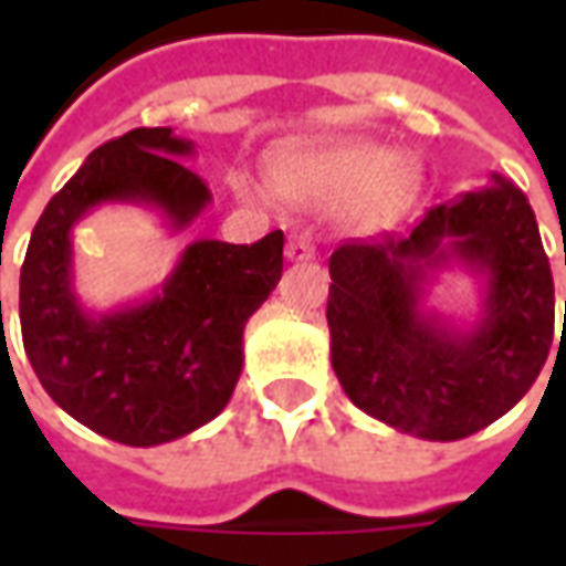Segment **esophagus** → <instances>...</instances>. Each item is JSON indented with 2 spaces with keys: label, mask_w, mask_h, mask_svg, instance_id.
<instances>
[{
  "label": "esophagus",
  "mask_w": 566,
  "mask_h": 566,
  "mask_svg": "<svg viewBox=\"0 0 566 566\" xmlns=\"http://www.w3.org/2000/svg\"><path fill=\"white\" fill-rule=\"evenodd\" d=\"M284 254H287V260H294V263H303V260L315 258V239H312V230H306V227H294L291 235H287Z\"/></svg>",
  "instance_id": "obj_1"
}]
</instances>
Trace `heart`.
Masks as SVG:
<instances>
[{
  "mask_svg": "<svg viewBox=\"0 0 566 566\" xmlns=\"http://www.w3.org/2000/svg\"><path fill=\"white\" fill-rule=\"evenodd\" d=\"M275 193L306 209L345 202V221L355 230H376L412 202L421 169L409 154L369 139H336L318 148H291L270 160ZM239 193L254 199V187L239 181Z\"/></svg>",
  "mask_w": 566,
  "mask_h": 566,
  "instance_id": "obj_1",
  "label": "heart"
}]
</instances>
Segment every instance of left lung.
<instances>
[{
  "label": "left lung",
  "instance_id": "1",
  "mask_svg": "<svg viewBox=\"0 0 566 566\" xmlns=\"http://www.w3.org/2000/svg\"><path fill=\"white\" fill-rule=\"evenodd\" d=\"M451 265L486 284L467 328L423 306L426 287ZM331 279L336 379L357 409L412 437L451 442L506 416L552 348L555 284L534 209L500 175L427 209L403 239L339 245Z\"/></svg>",
  "mask_w": 566,
  "mask_h": 566
}]
</instances>
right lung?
I'll use <instances>...</instances> for the list:
<instances>
[{
    "mask_svg": "<svg viewBox=\"0 0 566 566\" xmlns=\"http://www.w3.org/2000/svg\"><path fill=\"white\" fill-rule=\"evenodd\" d=\"M193 142L139 127L93 150L32 230L20 270V331L63 412L124 446H160L209 424L242 373V333L282 279L284 233L254 245L197 239L150 296L91 312L72 284V230L105 202L150 206L181 233L211 190L175 157ZM2 321V300H0Z\"/></svg>",
    "mask_w": 566,
    "mask_h": 566,
    "instance_id": "right-lung-1",
    "label": "right lung"
}]
</instances>
